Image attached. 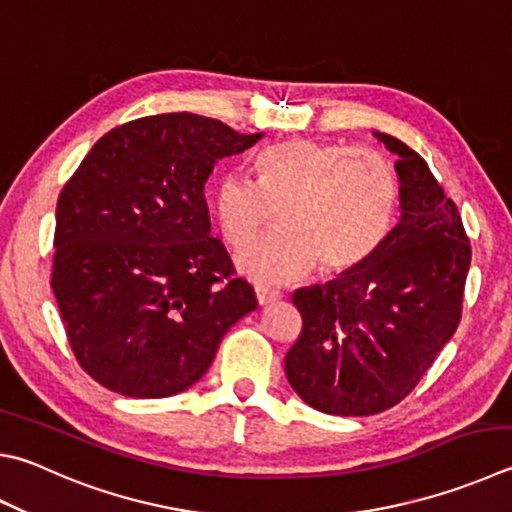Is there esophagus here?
<instances>
[{"label": "esophagus", "mask_w": 512, "mask_h": 512, "mask_svg": "<svg viewBox=\"0 0 512 512\" xmlns=\"http://www.w3.org/2000/svg\"><path fill=\"white\" fill-rule=\"evenodd\" d=\"M255 297H257L259 306H266V304H271V302H275V300H280L282 295L277 293V291H271V288L257 286V288H255Z\"/></svg>", "instance_id": "34e87169"}]
</instances>
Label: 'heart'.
<instances>
[{"mask_svg": "<svg viewBox=\"0 0 512 512\" xmlns=\"http://www.w3.org/2000/svg\"><path fill=\"white\" fill-rule=\"evenodd\" d=\"M259 183L221 176L212 194L217 226L232 248L246 246L266 221V203L282 230L237 255V268L259 284H288L315 268L342 273L376 253L394 226L398 179L374 150L295 138L268 147L255 161Z\"/></svg>", "mask_w": 512, "mask_h": 512, "instance_id": "1", "label": "heart"}]
</instances>
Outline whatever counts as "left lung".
<instances>
[{
  "instance_id": "8db88e82",
  "label": "left lung",
  "mask_w": 512,
  "mask_h": 512,
  "mask_svg": "<svg viewBox=\"0 0 512 512\" xmlns=\"http://www.w3.org/2000/svg\"><path fill=\"white\" fill-rule=\"evenodd\" d=\"M374 136L398 156V224L367 262L293 293L302 333L286 378L336 416L385 412L412 392L459 327L470 268L459 210L430 167L398 138Z\"/></svg>"
}]
</instances>
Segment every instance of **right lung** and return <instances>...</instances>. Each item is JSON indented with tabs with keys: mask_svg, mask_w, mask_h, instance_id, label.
Returning a JSON list of instances; mask_svg holds the SVG:
<instances>
[{
	"mask_svg": "<svg viewBox=\"0 0 512 512\" xmlns=\"http://www.w3.org/2000/svg\"><path fill=\"white\" fill-rule=\"evenodd\" d=\"M262 136L185 111L145 116L102 136L64 185L51 286L73 353L102 387L132 398L183 392L257 309L210 237L203 185Z\"/></svg>",
	"mask_w": 512,
	"mask_h": 512,
	"instance_id": "right-lung-1",
	"label": "right lung"
}]
</instances>
